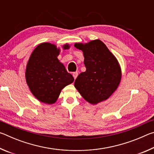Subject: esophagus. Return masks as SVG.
Instances as JSON below:
<instances>
[{"mask_svg": "<svg viewBox=\"0 0 154 154\" xmlns=\"http://www.w3.org/2000/svg\"><path fill=\"white\" fill-rule=\"evenodd\" d=\"M77 75H78V73H77V72H74L73 73H72V76H73V77H74V79H75L77 78Z\"/></svg>", "mask_w": 154, "mask_h": 154, "instance_id": "obj_1", "label": "esophagus"}]
</instances>
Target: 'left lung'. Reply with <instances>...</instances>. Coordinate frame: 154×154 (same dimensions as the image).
I'll return each instance as SVG.
<instances>
[{
  "label": "left lung",
  "mask_w": 154,
  "mask_h": 154,
  "mask_svg": "<svg viewBox=\"0 0 154 154\" xmlns=\"http://www.w3.org/2000/svg\"><path fill=\"white\" fill-rule=\"evenodd\" d=\"M75 47L83 51L86 68L75 79V87L85 100L93 105L106 100L121 81L118 60L100 40L75 43Z\"/></svg>",
  "instance_id": "8db88e82"
}]
</instances>
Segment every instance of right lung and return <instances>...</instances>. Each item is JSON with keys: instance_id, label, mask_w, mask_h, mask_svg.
Here are the masks:
<instances>
[{"instance_id": "obj_1", "label": "right lung", "mask_w": 154, "mask_h": 154, "mask_svg": "<svg viewBox=\"0 0 154 154\" xmlns=\"http://www.w3.org/2000/svg\"><path fill=\"white\" fill-rule=\"evenodd\" d=\"M70 46L66 44L64 49ZM54 44L38 45L31 54L26 70V79L32 94L41 102L53 104L61 90L74 81L57 57L60 54Z\"/></svg>"}]
</instances>
